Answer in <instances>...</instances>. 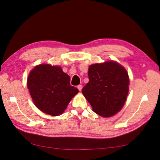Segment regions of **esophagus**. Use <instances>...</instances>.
Listing matches in <instances>:
<instances>
[{
    "label": "esophagus",
    "mask_w": 160,
    "mask_h": 160,
    "mask_svg": "<svg viewBox=\"0 0 160 160\" xmlns=\"http://www.w3.org/2000/svg\"><path fill=\"white\" fill-rule=\"evenodd\" d=\"M77 89H79V91H81L82 89V85H79L78 86H77Z\"/></svg>",
    "instance_id": "esophagus-1"
}]
</instances>
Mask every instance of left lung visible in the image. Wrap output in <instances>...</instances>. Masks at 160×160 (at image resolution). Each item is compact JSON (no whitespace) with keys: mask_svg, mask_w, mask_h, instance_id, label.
I'll list each match as a JSON object with an SVG mask.
<instances>
[{"mask_svg":"<svg viewBox=\"0 0 160 160\" xmlns=\"http://www.w3.org/2000/svg\"><path fill=\"white\" fill-rule=\"evenodd\" d=\"M88 76L82 93L94 112L104 118L119 112L129 91V76L124 67L112 61L91 65Z\"/></svg>","mask_w":160,"mask_h":160,"instance_id":"obj_1","label":"left lung"}]
</instances>
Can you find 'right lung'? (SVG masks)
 Segmentation results:
<instances>
[{
    "label": "right lung",
    "mask_w": 160,
    "mask_h": 160,
    "mask_svg": "<svg viewBox=\"0 0 160 160\" xmlns=\"http://www.w3.org/2000/svg\"><path fill=\"white\" fill-rule=\"evenodd\" d=\"M27 88L34 104L52 116L62 114L79 90L70 85V77L59 66L41 64L28 75Z\"/></svg>",
    "instance_id": "right-lung-1"
}]
</instances>
